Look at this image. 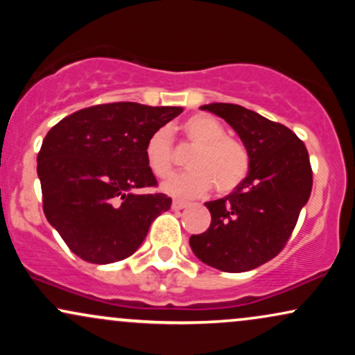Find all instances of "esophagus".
Masks as SVG:
<instances>
[{
    "label": "esophagus",
    "instance_id": "34e87169",
    "mask_svg": "<svg viewBox=\"0 0 355 355\" xmlns=\"http://www.w3.org/2000/svg\"><path fill=\"white\" fill-rule=\"evenodd\" d=\"M187 207H189V203L183 202V200H173L172 202V209L173 210H183V209H187Z\"/></svg>",
    "mask_w": 355,
    "mask_h": 355
}]
</instances>
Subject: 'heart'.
Masks as SVG:
<instances>
[{"label":"heart","instance_id":"b5f03b06","mask_svg":"<svg viewBox=\"0 0 355 355\" xmlns=\"http://www.w3.org/2000/svg\"><path fill=\"white\" fill-rule=\"evenodd\" d=\"M182 133L190 145L189 172L175 175L164 183L166 193L178 198L202 197L215 187L220 195L237 190L245 180L250 166L247 146L239 138L227 135L225 126L214 116L193 115L182 125ZM145 160L157 177L165 178L175 168V150L172 135L160 128L150 135L145 144Z\"/></svg>","mask_w":355,"mask_h":355}]
</instances>
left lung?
Listing matches in <instances>:
<instances>
[{
  "label": "left lung",
  "mask_w": 355,
  "mask_h": 355,
  "mask_svg": "<svg viewBox=\"0 0 355 355\" xmlns=\"http://www.w3.org/2000/svg\"><path fill=\"white\" fill-rule=\"evenodd\" d=\"M247 146L248 175L234 193L207 202L210 227L191 235L193 254L223 272H247L272 260L291 239L312 191L304 141L291 128L234 103H210Z\"/></svg>",
  "instance_id": "obj_1"
}]
</instances>
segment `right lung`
Returning a JSON list of instances; mask_svg holds the SVG:
<instances>
[{"label": "right lung", "mask_w": 355, "mask_h": 355, "mask_svg": "<svg viewBox=\"0 0 355 355\" xmlns=\"http://www.w3.org/2000/svg\"><path fill=\"white\" fill-rule=\"evenodd\" d=\"M182 112L116 101L78 110L46 133L38 153L43 211L73 254L89 263L123 260L170 209L165 193L135 190L158 185L145 144Z\"/></svg>", "instance_id": "obj_1"}]
</instances>
